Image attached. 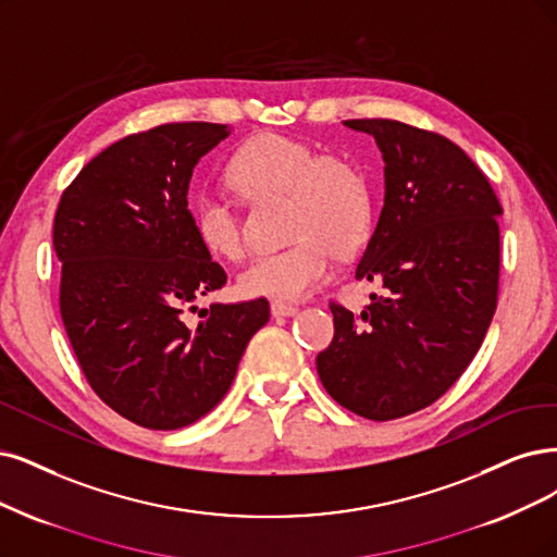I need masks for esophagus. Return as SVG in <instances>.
I'll return each mask as SVG.
<instances>
[{
    "mask_svg": "<svg viewBox=\"0 0 557 557\" xmlns=\"http://www.w3.org/2000/svg\"><path fill=\"white\" fill-rule=\"evenodd\" d=\"M271 314H273V317H294V314H298V307L292 305V302L273 300V302H271Z\"/></svg>",
    "mask_w": 557,
    "mask_h": 557,
    "instance_id": "34e87169",
    "label": "esophagus"
}]
</instances>
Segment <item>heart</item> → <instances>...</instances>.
<instances>
[{"label": "heart", "instance_id": "1", "mask_svg": "<svg viewBox=\"0 0 557 557\" xmlns=\"http://www.w3.org/2000/svg\"><path fill=\"white\" fill-rule=\"evenodd\" d=\"M226 178L245 197H284L296 238L282 252L257 257L238 275V292L250 298L298 300L333 271L335 250L351 252L367 238L372 195L351 160L319 156L310 144L277 133L247 139L232 156ZM199 245L220 259H240L243 238L232 203L199 193L190 203Z\"/></svg>", "mask_w": 557, "mask_h": 557}]
</instances>
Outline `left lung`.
Here are the masks:
<instances>
[{
  "instance_id": "obj_1",
  "label": "left lung",
  "mask_w": 557,
  "mask_h": 557,
  "mask_svg": "<svg viewBox=\"0 0 557 557\" xmlns=\"http://www.w3.org/2000/svg\"><path fill=\"white\" fill-rule=\"evenodd\" d=\"M385 162V199L356 277L381 284L360 314L331 302L317 372L337 404L395 420L443 397L475 358L498 305L503 206L455 141L393 119H351Z\"/></svg>"
}]
</instances>
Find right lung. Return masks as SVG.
<instances>
[{"mask_svg":"<svg viewBox=\"0 0 557 557\" xmlns=\"http://www.w3.org/2000/svg\"><path fill=\"white\" fill-rule=\"evenodd\" d=\"M226 135L222 123L183 121L123 137L57 206L59 310L75 358L102 401L147 429L188 426L215 408L271 317L265 298L197 307L226 273L195 236L188 188Z\"/></svg>","mask_w":557,"mask_h":557,"instance_id":"add662e5","label":"right lung"}]
</instances>
